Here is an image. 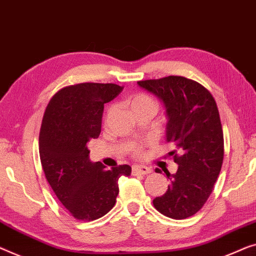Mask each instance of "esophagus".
<instances>
[{
	"mask_svg": "<svg viewBox=\"0 0 256 256\" xmlns=\"http://www.w3.org/2000/svg\"><path fill=\"white\" fill-rule=\"evenodd\" d=\"M133 174H148L152 172V169L144 166H134L132 168Z\"/></svg>",
	"mask_w": 256,
	"mask_h": 256,
	"instance_id": "esophagus-1",
	"label": "esophagus"
}]
</instances>
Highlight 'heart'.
<instances>
[{
    "mask_svg": "<svg viewBox=\"0 0 256 256\" xmlns=\"http://www.w3.org/2000/svg\"><path fill=\"white\" fill-rule=\"evenodd\" d=\"M128 106L130 108L132 109V112L138 109H142V108H152V109H158V104L154 98H152L150 95L144 94V93H138L133 96L130 98L128 100ZM114 112V108H109L108 112H106V116L112 115V112ZM136 152H138V150H136Z\"/></svg>",
    "mask_w": 256,
    "mask_h": 256,
    "instance_id": "1",
    "label": "heart"
}]
</instances>
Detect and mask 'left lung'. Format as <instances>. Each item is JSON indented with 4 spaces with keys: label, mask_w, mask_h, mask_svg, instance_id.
Listing matches in <instances>:
<instances>
[{
    "label": "left lung",
    "mask_w": 256,
    "mask_h": 256,
    "mask_svg": "<svg viewBox=\"0 0 256 256\" xmlns=\"http://www.w3.org/2000/svg\"><path fill=\"white\" fill-rule=\"evenodd\" d=\"M138 85L164 104L166 142L174 148L169 155L178 164L176 174L166 171L170 184L152 204L170 218H188L208 200L222 168L224 140L216 102L199 82L179 76L141 80Z\"/></svg>",
    "instance_id": "8db88e82"
}]
</instances>
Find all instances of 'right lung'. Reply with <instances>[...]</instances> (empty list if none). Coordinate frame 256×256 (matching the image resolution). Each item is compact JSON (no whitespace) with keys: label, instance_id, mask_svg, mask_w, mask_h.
<instances>
[{"label":"right lung","instance_id":"right-lung-1","mask_svg":"<svg viewBox=\"0 0 256 256\" xmlns=\"http://www.w3.org/2000/svg\"><path fill=\"white\" fill-rule=\"evenodd\" d=\"M122 90L115 84H78L57 92L46 108L39 136L44 176L66 210L80 220H98L112 210L118 179L131 174L128 164L106 170L101 162H90L87 147L100 136L104 104Z\"/></svg>","mask_w":256,"mask_h":256}]
</instances>
